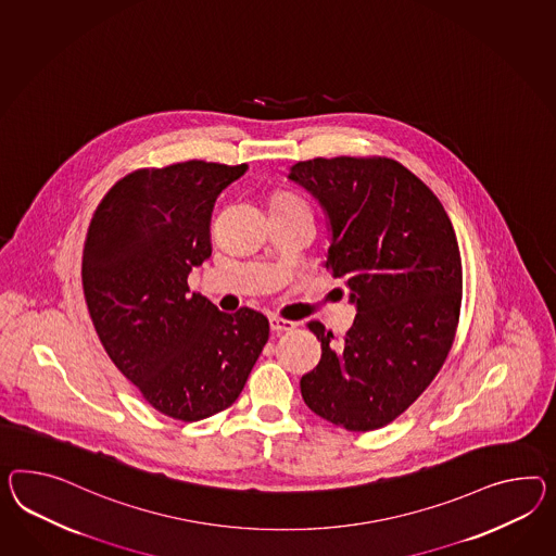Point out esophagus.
I'll return each mask as SVG.
<instances>
[{
    "instance_id": "obj_1",
    "label": "esophagus",
    "mask_w": 556,
    "mask_h": 556,
    "mask_svg": "<svg viewBox=\"0 0 556 556\" xmlns=\"http://www.w3.org/2000/svg\"><path fill=\"white\" fill-rule=\"evenodd\" d=\"M270 328L276 332V334H280V332H286V330L296 328V323H294V320H286L282 316H271Z\"/></svg>"
}]
</instances>
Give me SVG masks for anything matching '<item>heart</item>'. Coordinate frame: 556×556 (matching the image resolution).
Segmentation results:
<instances>
[{
  "instance_id": "obj_1",
  "label": "heart",
  "mask_w": 556,
  "mask_h": 556,
  "mask_svg": "<svg viewBox=\"0 0 556 556\" xmlns=\"http://www.w3.org/2000/svg\"><path fill=\"white\" fill-rule=\"evenodd\" d=\"M276 203H285V205H304L299 198H292V195H286V198H280V200L276 201Z\"/></svg>"
}]
</instances>
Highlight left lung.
I'll use <instances>...</instances> for the list:
<instances>
[{
	"mask_svg": "<svg viewBox=\"0 0 556 556\" xmlns=\"http://www.w3.org/2000/svg\"><path fill=\"white\" fill-rule=\"evenodd\" d=\"M290 179L327 210V268L356 304L341 339L306 327L323 346L300 379L304 403L349 431L384 428L409 409L445 363L462 306V256L442 201L389 157L299 161Z\"/></svg>",
	"mask_w": 556,
	"mask_h": 556,
	"instance_id": "8db88e82",
	"label": "left lung"
}]
</instances>
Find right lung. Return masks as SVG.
I'll return each mask as SVG.
<instances>
[{
	"mask_svg": "<svg viewBox=\"0 0 556 556\" xmlns=\"http://www.w3.org/2000/svg\"><path fill=\"white\" fill-rule=\"evenodd\" d=\"M245 169L195 159L128 173L86 231L83 290L100 342L144 401L177 421L228 409L270 337L264 314L219 313L187 285L212 256L217 195Z\"/></svg>",
	"mask_w": 556,
	"mask_h": 556,
	"instance_id": "right-lung-1",
	"label": "right lung"
}]
</instances>
